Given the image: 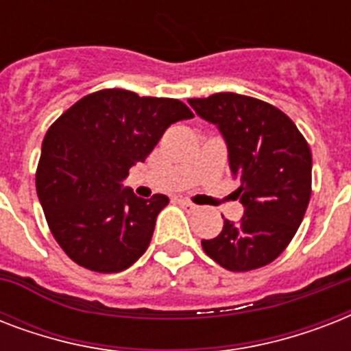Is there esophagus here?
Returning <instances> with one entry per match:
<instances>
[{
  "label": "esophagus",
  "mask_w": 351,
  "mask_h": 351,
  "mask_svg": "<svg viewBox=\"0 0 351 351\" xmlns=\"http://www.w3.org/2000/svg\"><path fill=\"white\" fill-rule=\"evenodd\" d=\"M178 204H180L182 208L189 209V211H195V209H197V206L193 202H189V200H186V198H178Z\"/></svg>",
  "instance_id": "34e87169"
}]
</instances>
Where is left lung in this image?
<instances>
[{
	"mask_svg": "<svg viewBox=\"0 0 351 351\" xmlns=\"http://www.w3.org/2000/svg\"><path fill=\"white\" fill-rule=\"evenodd\" d=\"M198 117L217 125L244 206L239 222L224 220L204 251L230 271H250L277 258L304 219L311 197V151L297 125L266 101L219 93L193 98Z\"/></svg>",
	"mask_w": 351,
	"mask_h": 351,
	"instance_id": "8db88e82",
	"label": "left lung"
}]
</instances>
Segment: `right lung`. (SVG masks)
<instances>
[{
	"instance_id": "obj_1",
	"label": "right lung",
	"mask_w": 351,
	"mask_h": 351,
	"mask_svg": "<svg viewBox=\"0 0 351 351\" xmlns=\"http://www.w3.org/2000/svg\"><path fill=\"white\" fill-rule=\"evenodd\" d=\"M193 112L173 98L121 89L85 96L47 131L36 191L47 224L76 264L118 273L145 253L169 198H140L121 182L165 129Z\"/></svg>"
}]
</instances>
